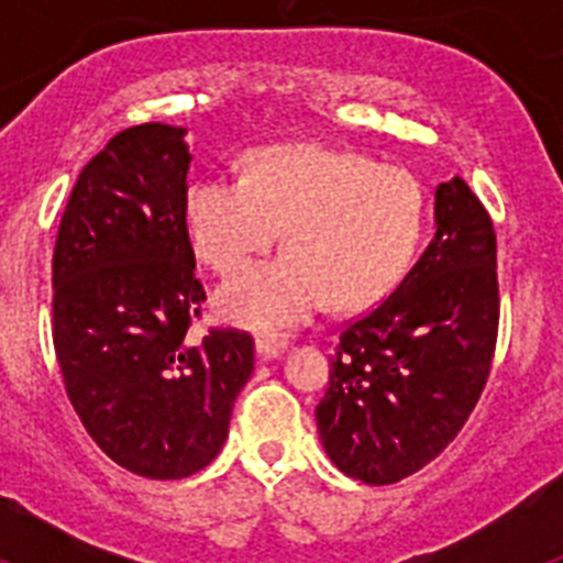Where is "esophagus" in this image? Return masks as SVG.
Listing matches in <instances>:
<instances>
[{"label":"esophagus","mask_w":563,"mask_h":563,"mask_svg":"<svg viewBox=\"0 0 563 563\" xmlns=\"http://www.w3.org/2000/svg\"><path fill=\"white\" fill-rule=\"evenodd\" d=\"M285 350H287L285 338H271V335L256 338V352L265 357V361H273V357H278Z\"/></svg>","instance_id":"1"}]
</instances>
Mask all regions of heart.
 <instances>
[{"instance_id":"b5f03b06","label":"heart","mask_w":563,"mask_h":563,"mask_svg":"<svg viewBox=\"0 0 563 563\" xmlns=\"http://www.w3.org/2000/svg\"><path fill=\"white\" fill-rule=\"evenodd\" d=\"M426 225V191L409 168L321 146H271L245 177H202L186 194L194 251L236 273L276 242L285 256L247 267L217 292L231 324L278 332L324 305L357 310L395 287Z\"/></svg>"}]
</instances>
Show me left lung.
I'll use <instances>...</instances> for the list:
<instances>
[{
    "instance_id": "1",
    "label": "left lung",
    "mask_w": 563,
    "mask_h": 563,
    "mask_svg": "<svg viewBox=\"0 0 563 563\" xmlns=\"http://www.w3.org/2000/svg\"><path fill=\"white\" fill-rule=\"evenodd\" d=\"M437 233L395 292L343 327L316 406L330 460L395 485L449 449L485 389L499 335L496 231L462 177L437 186Z\"/></svg>"
}]
</instances>
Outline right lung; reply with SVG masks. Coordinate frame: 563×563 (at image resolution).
Segmentation results:
<instances>
[{"label": "right lung", "instance_id": "1", "mask_svg": "<svg viewBox=\"0 0 563 563\" xmlns=\"http://www.w3.org/2000/svg\"><path fill=\"white\" fill-rule=\"evenodd\" d=\"M186 129L118 132L78 174L53 251V346L98 449L146 479L220 454L253 372L242 330L188 335L202 316L186 228Z\"/></svg>", "mask_w": 563, "mask_h": 563}]
</instances>
